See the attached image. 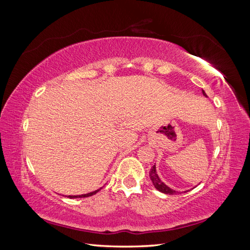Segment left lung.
<instances>
[{
    "instance_id": "left-lung-1",
    "label": "left lung",
    "mask_w": 250,
    "mask_h": 250,
    "mask_svg": "<svg viewBox=\"0 0 250 250\" xmlns=\"http://www.w3.org/2000/svg\"><path fill=\"white\" fill-rule=\"evenodd\" d=\"M202 94H203V96L208 97L207 94H206V92H204L203 89H202ZM149 175H150V179H151V181H152V184H153V186L155 187L156 190H158V191L164 193V194H169V195H174V194L179 193V192H177V191H175V190H172V188H169L168 186H166V185L163 183V181L160 179V177H158V175L156 174L155 165L153 166L152 168H151Z\"/></svg>"
}]
</instances>
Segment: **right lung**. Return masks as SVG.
I'll return each mask as SVG.
<instances>
[{
	"mask_svg": "<svg viewBox=\"0 0 250 250\" xmlns=\"http://www.w3.org/2000/svg\"><path fill=\"white\" fill-rule=\"evenodd\" d=\"M99 190H96L94 192H90V193H87V194H83V195H77V196H67V197L70 198H84V197H89V196H93L94 194H96Z\"/></svg>",
	"mask_w": 250,
	"mask_h": 250,
	"instance_id": "right-lung-1",
	"label": "right lung"
}]
</instances>
